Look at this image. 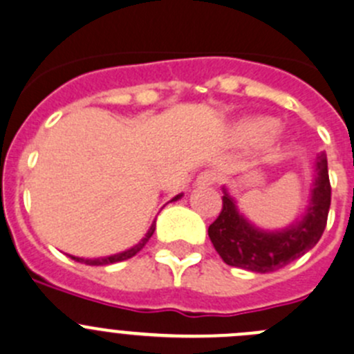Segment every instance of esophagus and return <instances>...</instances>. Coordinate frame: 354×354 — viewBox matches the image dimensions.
Wrapping results in <instances>:
<instances>
[{"mask_svg": "<svg viewBox=\"0 0 354 354\" xmlns=\"http://www.w3.org/2000/svg\"><path fill=\"white\" fill-rule=\"evenodd\" d=\"M216 183V174L212 171H204V173L198 174L197 178V187H211Z\"/></svg>", "mask_w": 354, "mask_h": 354, "instance_id": "34e87169", "label": "esophagus"}]
</instances>
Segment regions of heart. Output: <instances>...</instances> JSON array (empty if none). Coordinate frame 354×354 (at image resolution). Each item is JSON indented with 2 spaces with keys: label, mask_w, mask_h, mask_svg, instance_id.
Returning a JSON list of instances; mask_svg holds the SVG:
<instances>
[{
  "label": "heart",
  "mask_w": 354,
  "mask_h": 354,
  "mask_svg": "<svg viewBox=\"0 0 354 354\" xmlns=\"http://www.w3.org/2000/svg\"><path fill=\"white\" fill-rule=\"evenodd\" d=\"M275 128V122L268 118H256L247 119V121L240 122L235 129V136L240 142L245 143H257L264 140Z\"/></svg>",
  "instance_id": "heart-1"
}]
</instances>
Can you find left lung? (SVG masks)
<instances>
[{
    "label": "left lung",
    "mask_w": 354,
    "mask_h": 354,
    "mask_svg": "<svg viewBox=\"0 0 354 354\" xmlns=\"http://www.w3.org/2000/svg\"><path fill=\"white\" fill-rule=\"evenodd\" d=\"M330 195L327 156L320 153L311 202L303 218L294 225L282 232H263L240 214L233 198L225 190L221 212L209 225V239L230 266L257 273L277 272L317 245L327 226Z\"/></svg>",
    "instance_id": "1"
}]
</instances>
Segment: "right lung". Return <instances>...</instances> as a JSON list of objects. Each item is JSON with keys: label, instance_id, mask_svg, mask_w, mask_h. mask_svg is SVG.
Returning <instances> with one entry per match:
<instances>
[{"label": "right lung", "instance_id": "right-lung-1", "mask_svg": "<svg viewBox=\"0 0 354 354\" xmlns=\"http://www.w3.org/2000/svg\"><path fill=\"white\" fill-rule=\"evenodd\" d=\"M180 197H181V194L176 195V197H174L173 201H178V198H180ZM153 232H156V221L152 223V226H150V230H149V232H147V235L143 236V239L140 240V242L136 243V245H133L131 249L124 250V252L114 254V256L98 257V259H84V257H75V256H71V257L74 261H77V263L90 264V266H105V264H112V263H119V261H126V259H129V257L135 256L136 252H140V250H142L143 247H145V243L149 242V239L153 235Z\"/></svg>", "mask_w": 354, "mask_h": 354}]
</instances>
